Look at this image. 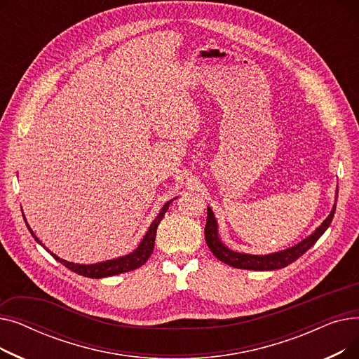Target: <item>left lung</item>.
<instances>
[{
    "label": "left lung",
    "mask_w": 359,
    "mask_h": 359,
    "mask_svg": "<svg viewBox=\"0 0 359 359\" xmlns=\"http://www.w3.org/2000/svg\"><path fill=\"white\" fill-rule=\"evenodd\" d=\"M336 211V205H333V210L330 211L329 217L318 225L314 233H311L307 238L299 241L295 246L280 250L276 253L269 255H249V253H238L230 250L225 244L221 241L218 236V224L214 217L212 210L208 206V218H206L205 225V240L214 256L224 262L225 265H230L237 269H249V271H275L288 266L290 263L295 262L299 256H303L311 246H314L316 241L323 236V233L329 229V225L333 219Z\"/></svg>",
    "instance_id": "8db88e82"
}]
</instances>
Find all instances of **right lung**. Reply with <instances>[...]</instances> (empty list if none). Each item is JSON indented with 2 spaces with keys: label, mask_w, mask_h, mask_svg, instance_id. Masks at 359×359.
<instances>
[{
  "label": "right lung",
  "mask_w": 359,
  "mask_h": 359,
  "mask_svg": "<svg viewBox=\"0 0 359 359\" xmlns=\"http://www.w3.org/2000/svg\"><path fill=\"white\" fill-rule=\"evenodd\" d=\"M175 199H176V198H175ZM172 202H173V199L165 202V203L163 205L161 211L158 212V215L156 217V219H154L153 222H151L148 231L145 233V236L142 237V240H141V243H140V246H138L134 252L126 255V256L118 257V259H111V260H106V262H100V263H93V265H80V263L67 262V260L58 257L56 255H53L50 250H48V249L43 246L42 241L34 236V233H33L32 229L29 227V224H27L26 218H25V221H26V225H27V229H29L30 234L33 236V238H34L37 243H39L41 246H43V249H46L56 260H58L60 263H62L64 266H67L68 269H71L72 272L79 273V275H83V276H87V278H96V279H99V278H106V276H113V275H119V273H123V272L134 271V269L141 268V266L144 265V263L148 260V257L151 256V253H153V250H154V241H156L157 227H158L160 221L163 219L164 214L167 212L168 205L172 203ZM23 217H25V215H23Z\"/></svg>",
  "instance_id": "right-lung-1"
}]
</instances>
